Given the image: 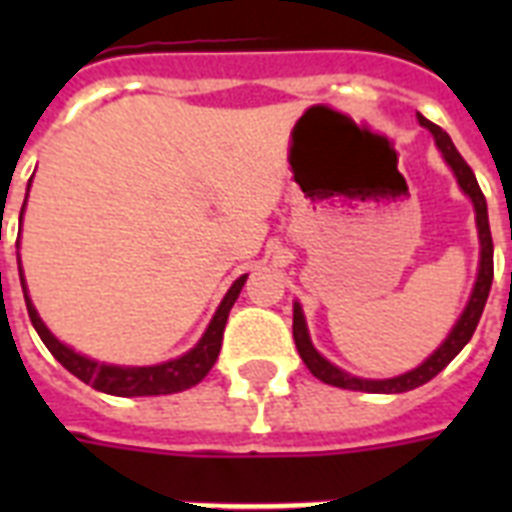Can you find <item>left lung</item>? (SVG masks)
I'll return each instance as SVG.
<instances>
[{
  "label": "left lung",
  "mask_w": 512,
  "mask_h": 512,
  "mask_svg": "<svg viewBox=\"0 0 512 512\" xmlns=\"http://www.w3.org/2000/svg\"><path fill=\"white\" fill-rule=\"evenodd\" d=\"M422 127H428L436 138L438 151L444 154L446 164L452 167L454 177L460 188L470 196L473 207H476V225H478V241H481V260H478V276H476V287H473V295H470L465 311L457 319V324L452 327L449 337H446L438 350H433V356H428L422 361L417 369L406 374H398V377H390V380H364V377H353V374L342 372L340 366L329 364L327 358L321 356L319 350L313 348L311 335H308V327H305V316L300 303H295V316H292V335H295V345L300 358L305 361V366L311 369L313 377H319L321 382L327 385H335V388L345 390H364V393H406V390H414L425 385L428 380H433L441 369H446V364L452 361L457 353H460L468 340L476 332L478 321H481V313H484L486 297H489V289H492L494 279V244H492V231H489V212H486V199L481 188H478V180L473 175V170L468 167V162L462 159L460 151L454 148L452 138L446 135L438 124L428 122L425 116L417 114Z\"/></svg>",
  "instance_id": "left-lung-1"
}]
</instances>
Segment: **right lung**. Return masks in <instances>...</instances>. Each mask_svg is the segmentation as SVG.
<instances>
[{
    "label": "right lung",
    "mask_w": 512,
    "mask_h": 512,
    "mask_svg": "<svg viewBox=\"0 0 512 512\" xmlns=\"http://www.w3.org/2000/svg\"><path fill=\"white\" fill-rule=\"evenodd\" d=\"M28 199V193H26ZM26 207V204H23ZM20 220H23V209H20ZM247 281V273L233 281V287L228 289V295L223 297V303L217 308V313L209 321L207 332L201 335V340L196 342V348H191L185 356L172 358V361H164V364L154 366H116V364H103V361H95V358H87L82 353H76L74 348H68L58 337L52 335L50 329L44 327V321L39 319L31 297H28L26 279H23V271H20V287H23V297H26L28 319L34 324L36 335L42 337V342L47 345L52 356L58 358L60 364L66 366L68 372L79 377L82 382L92 385L100 393H108V396H167V393H180L185 388H193L196 382H201L207 377V372L215 366L217 356H220V345H223V332L225 321H228V313H231L236 297H239L241 287Z\"/></svg>",
    "instance_id": "obj_1"
}]
</instances>
